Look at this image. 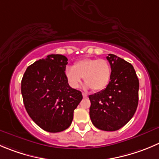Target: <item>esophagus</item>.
<instances>
[{
    "label": "esophagus",
    "mask_w": 159,
    "mask_h": 159,
    "mask_svg": "<svg viewBox=\"0 0 159 159\" xmlns=\"http://www.w3.org/2000/svg\"><path fill=\"white\" fill-rule=\"evenodd\" d=\"M83 97H84V98H88V96H87V93H83Z\"/></svg>",
    "instance_id": "1"
}]
</instances>
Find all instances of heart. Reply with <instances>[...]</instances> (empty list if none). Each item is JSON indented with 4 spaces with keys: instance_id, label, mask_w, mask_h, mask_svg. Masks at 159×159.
Returning a JSON list of instances; mask_svg holds the SVG:
<instances>
[{
    "instance_id": "1",
    "label": "heart",
    "mask_w": 159,
    "mask_h": 159,
    "mask_svg": "<svg viewBox=\"0 0 159 159\" xmlns=\"http://www.w3.org/2000/svg\"><path fill=\"white\" fill-rule=\"evenodd\" d=\"M65 75L69 86L72 88H78L84 77L86 87L92 88L94 91H100L104 90L109 84L111 68L105 59L84 58L76 61L73 67H66Z\"/></svg>"
}]
</instances>
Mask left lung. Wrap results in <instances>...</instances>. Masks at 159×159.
<instances>
[{"mask_svg":"<svg viewBox=\"0 0 159 159\" xmlns=\"http://www.w3.org/2000/svg\"><path fill=\"white\" fill-rule=\"evenodd\" d=\"M111 76L105 90L89 96L90 117L93 126L116 131L132 119L138 105L139 80L130 63L115 54L106 57Z\"/></svg>","mask_w":159,"mask_h":159,"instance_id":"left-lung-1","label":"left lung"}]
</instances>
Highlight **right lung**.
<instances>
[{"instance_id": "1", "label": "right lung", "mask_w": 159, "mask_h": 159, "mask_svg": "<svg viewBox=\"0 0 159 159\" xmlns=\"http://www.w3.org/2000/svg\"><path fill=\"white\" fill-rule=\"evenodd\" d=\"M68 59L50 54L29 66L21 83L23 103L33 122L43 130L58 133L70 126L83 95L65 75Z\"/></svg>"}]
</instances>
